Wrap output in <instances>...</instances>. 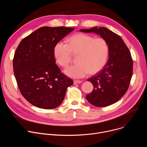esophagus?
<instances>
[{"label":"esophagus","instance_id":"1","mask_svg":"<svg viewBox=\"0 0 147 147\" xmlns=\"http://www.w3.org/2000/svg\"><path fill=\"white\" fill-rule=\"evenodd\" d=\"M81 82H82V81H81V80H74V84H80Z\"/></svg>","mask_w":147,"mask_h":147}]
</instances>
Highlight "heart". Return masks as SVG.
<instances>
[{"label": "heart", "instance_id": "1", "mask_svg": "<svg viewBox=\"0 0 147 147\" xmlns=\"http://www.w3.org/2000/svg\"><path fill=\"white\" fill-rule=\"evenodd\" d=\"M109 52L108 42L96 38L77 33L67 39V44L57 42L53 49L56 61L62 67H67L72 60V55H78L77 64L65 70V73L73 78H82L90 73L95 74L106 65Z\"/></svg>", "mask_w": 147, "mask_h": 147}]
</instances>
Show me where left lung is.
Instances as JSON below:
<instances>
[{"mask_svg": "<svg viewBox=\"0 0 147 147\" xmlns=\"http://www.w3.org/2000/svg\"><path fill=\"white\" fill-rule=\"evenodd\" d=\"M81 32H94L108 42L109 52L107 63L99 73L88 79L94 86L87 100L97 107L116 102L126 93L133 74V59L121 38L105 27L81 29Z\"/></svg>", "mask_w": 147, "mask_h": 147, "instance_id": "1", "label": "left lung"}]
</instances>
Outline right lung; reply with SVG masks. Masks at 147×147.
<instances>
[{
  "label": "right lung",
  "instance_id": "right-lung-1",
  "mask_svg": "<svg viewBox=\"0 0 147 147\" xmlns=\"http://www.w3.org/2000/svg\"><path fill=\"white\" fill-rule=\"evenodd\" d=\"M65 27H40L25 37L17 48L13 71L20 91L33 105L57 107L73 80L62 73L53 55L55 45L74 30Z\"/></svg>",
  "mask_w": 147,
  "mask_h": 147
}]
</instances>
